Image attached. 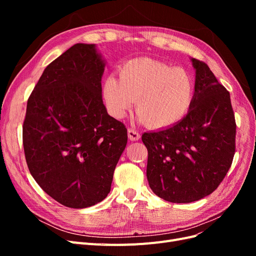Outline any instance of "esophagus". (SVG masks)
Returning a JSON list of instances; mask_svg holds the SVG:
<instances>
[{
    "label": "esophagus",
    "instance_id": "1",
    "mask_svg": "<svg viewBox=\"0 0 256 256\" xmlns=\"http://www.w3.org/2000/svg\"><path fill=\"white\" fill-rule=\"evenodd\" d=\"M128 138L130 141H138V140H140L141 136L138 132V131L130 128V129H128Z\"/></svg>",
    "mask_w": 256,
    "mask_h": 256
}]
</instances>
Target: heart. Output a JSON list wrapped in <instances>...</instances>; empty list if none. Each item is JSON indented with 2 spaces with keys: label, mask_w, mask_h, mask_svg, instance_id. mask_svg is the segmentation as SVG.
<instances>
[{
  "label": "heart",
  "mask_w": 256,
  "mask_h": 256,
  "mask_svg": "<svg viewBox=\"0 0 256 256\" xmlns=\"http://www.w3.org/2000/svg\"><path fill=\"white\" fill-rule=\"evenodd\" d=\"M120 79L110 74L102 82L108 111L122 118L136 100L138 118L145 126L164 129L188 113L196 94L194 81L182 68L150 58H136L118 69Z\"/></svg>",
  "instance_id": "b5f03b06"
}]
</instances>
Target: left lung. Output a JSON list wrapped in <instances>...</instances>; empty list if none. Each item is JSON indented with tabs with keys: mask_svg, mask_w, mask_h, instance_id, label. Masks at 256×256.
Segmentation results:
<instances>
[{
	"mask_svg": "<svg viewBox=\"0 0 256 256\" xmlns=\"http://www.w3.org/2000/svg\"><path fill=\"white\" fill-rule=\"evenodd\" d=\"M196 94L187 115L173 126L145 132L146 176L154 194L191 203L212 193L235 154L236 122L230 92L209 67L191 58Z\"/></svg>",
	"mask_w": 256,
	"mask_h": 256,
	"instance_id": "1",
	"label": "left lung"
}]
</instances>
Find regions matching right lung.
<instances>
[{"label":"right lung","mask_w":256,"mask_h":256,"mask_svg":"<svg viewBox=\"0 0 256 256\" xmlns=\"http://www.w3.org/2000/svg\"><path fill=\"white\" fill-rule=\"evenodd\" d=\"M104 67L96 44H76L46 67L28 100V170L48 196L70 208L106 198L127 145L126 127L102 102Z\"/></svg>","instance_id":"1"}]
</instances>
